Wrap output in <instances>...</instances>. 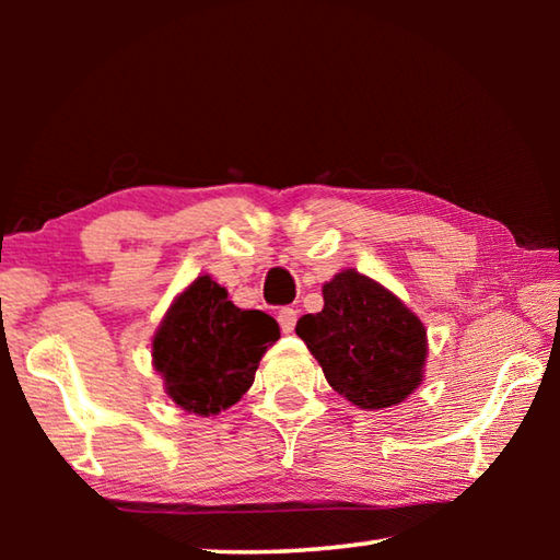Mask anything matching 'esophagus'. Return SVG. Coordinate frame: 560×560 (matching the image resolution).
<instances>
[{
  "label": "esophagus",
  "instance_id": "obj_1",
  "mask_svg": "<svg viewBox=\"0 0 560 560\" xmlns=\"http://www.w3.org/2000/svg\"><path fill=\"white\" fill-rule=\"evenodd\" d=\"M277 318H279V326L283 334H293V328H296V320H299V308H293V306L281 308Z\"/></svg>",
  "mask_w": 560,
  "mask_h": 560
}]
</instances>
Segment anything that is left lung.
Returning <instances> with one entry per match:
<instances>
[{"instance_id": "1", "label": "left lung", "mask_w": 560, "mask_h": 560, "mask_svg": "<svg viewBox=\"0 0 560 560\" xmlns=\"http://www.w3.org/2000/svg\"><path fill=\"white\" fill-rule=\"evenodd\" d=\"M296 336L328 385L363 410L400 405L424 381L428 328L402 299L355 269L324 283V308L301 316Z\"/></svg>"}]
</instances>
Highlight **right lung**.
Masks as SVG:
<instances>
[{"label": "right lung", "instance_id": "obj_1", "mask_svg": "<svg viewBox=\"0 0 560 560\" xmlns=\"http://www.w3.org/2000/svg\"><path fill=\"white\" fill-rule=\"evenodd\" d=\"M279 340L264 311H244L212 277H197L170 303L153 336V368L165 393L189 415H220L242 400L259 360Z\"/></svg>", "mask_w": 560, "mask_h": 560}]
</instances>
